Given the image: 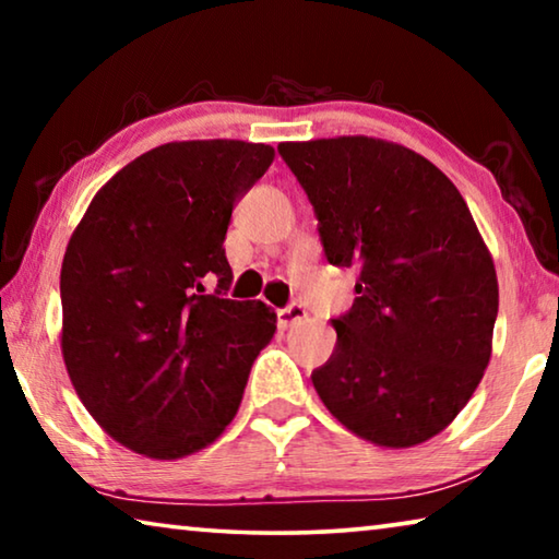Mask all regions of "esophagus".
<instances>
[{"label": "esophagus", "mask_w": 559, "mask_h": 559, "mask_svg": "<svg viewBox=\"0 0 559 559\" xmlns=\"http://www.w3.org/2000/svg\"><path fill=\"white\" fill-rule=\"evenodd\" d=\"M306 316H308L306 306H300V302H290V306L278 310V325L281 328H290V325L300 323V320L306 318Z\"/></svg>", "instance_id": "obj_1"}]
</instances>
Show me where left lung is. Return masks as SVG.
Masks as SVG:
<instances>
[{
  "instance_id": "obj_1",
  "label": "left lung",
  "mask_w": 559,
  "mask_h": 559,
  "mask_svg": "<svg viewBox=\"0 0 559 559\" xmlns=\"http://www.w3.org/2000/svg\"><path fill=\"white\" fill-rule=\"evenodd\" d=\"M306 189L325 257L355 269L357 298L310 374L340 424L409 449L456 419L490 359L498 278L451 179L414 150L347 135L281 143Z\"/></svg>"
}]
</instances>
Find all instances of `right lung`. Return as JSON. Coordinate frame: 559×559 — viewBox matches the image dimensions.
<instances>
[{
	"instance_id": "1",
	"label": "right lung",
	"mask_w": 559,
	"mask_h": 559,
	"mask_svg": "<svg viewBox=\"0 0 559 559\" xmlns=\"http://www.w3.org/2000/svg\"><path fill=\"white\" fill-rule=\"evenodd\" d=\"M273 147L187 140L140 155L93 197L61 266V353L75 394L130 451H200L239 412L276 333L261 300H231V210Z\"/></svg>"
}]
</instances>
